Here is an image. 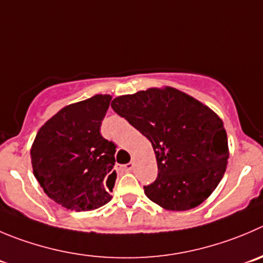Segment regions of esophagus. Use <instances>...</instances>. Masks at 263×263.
Listing matches in <instances>:
<instances>
[{
  "instance_id": "1",
  "label": "esophagus",
  "mask_w": 263,
  "mask_h": 263,
  "mask_svg": "<svg viewBox=\"0 0 263 263\" xmlns=\"http://www.w3.org/2000/svg\"><path fill=\"white\" fill-rule=\"evenodd\" d=\"M133 167H134L133 162H129V164H126V165H124V166H122V171L130 172V171H133Z\"/></svg>"
}]
</instances>
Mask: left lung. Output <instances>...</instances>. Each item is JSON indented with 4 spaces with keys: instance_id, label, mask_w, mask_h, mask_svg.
<instances>
[{
    "instance_id": "obj_1",
    "label": "left lung",
    "mask_w": 263,
    "mask_h": 263,
    "mask_svg": "<svg viewBox=\"0 0 263 263\" xmlns=\"http://www.w3.org/2000/svg\"><path fill=\"white\" fill-rule=\"evenodd\" d=\"M111 107L152 144L159 174L144 186L166 211H189L208 199L226 172L229 142L218 115L171 86L120 96Z\"/></svg>"
}]
</instances>
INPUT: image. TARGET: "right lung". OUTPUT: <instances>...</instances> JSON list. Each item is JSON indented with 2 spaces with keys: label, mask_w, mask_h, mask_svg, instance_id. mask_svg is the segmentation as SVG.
I'll list each match as a JSON object with an SVG mask.
<instances>
[{
  "label": "right lung",
  "mask_w": 263,
  "mask_h": 263,
  "mask_svg": "<svg viewBox=\"0 0 263 263\" xmlns=\"http://www.w3.org/2000/svg\"><path fill=\"white\" fill-rule=\"evenodd\" d=\"M111 99L108 94H97L63 107L34 138V177L45 194L63 208L94 211L112 199L116 146L101 134Z\"/></svg>",
  "instance_id": "right-lung-1"
}]
</instances>
